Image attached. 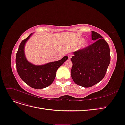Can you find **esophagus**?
Wrapping results in <instances>:
<instances>
[{"mask_svg": "<svg viewBox=\"0 0 125 125\" xmlns=\"http://www.w3.org/2000/svg\"><path fill=\"white\" fill-rule=\"evenodd\" d=\"M72 56V54L68 55V59H70L71 58Z\"/></svg>", "mask_w": 125, "mask_h": 125, "instance_id": "esophagus-1", "label": "esophagus"}]
</instances>
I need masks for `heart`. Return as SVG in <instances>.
I'll return each mask as SVG.
<instances>
[{"instance_id":"b5f03b06","label":"heart","mask_w":125,"mask_h":125,"mask_svg":"<svg viewBox=\"0 0 125 125\" xmlns=\"http://www.w3.org/2000/svg\"><path fill=\"white\" fill-rule=\"evenodd\" d=\"M81 42H84V40H81Z\"/></svg>"}]
</instances>
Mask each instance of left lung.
Returning a JSON list of instances; mask_svg holds the SVG:
<instances>
[{
  "instance_id": "1",
  "label": "left lung",
  "mask_w": 125,
  "mask_h": 125,
  "mask_svg": "<svg viewBox=\"0 0 125 125\" xmlns=\"http://www.w3.org/2000/svg\"><path fill=\"white\" fill-rule=\"evenodd\" d=\"M92 39L95 42L74 52L71 59L72 80L84 87H92L104 79L110 62V48L106 41L93 31Z\"/></svg>"
}]
</instances>
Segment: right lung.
Masks as SVG:
<instances>
[{"mask_svg": "<svg viewBox=\"0 0 125 125\" xmlns=\"http://www.w3.org/2000/svg\"><path fill=\"white\" fill-rule=\"evenodd\" d=\"M31 35L30 34L20 44L16 54V70L21 79L26 84L33 88L42 89L53 82L57 69L68 58L65 56L59 61L41 66H36L29 62L25 56L24 46Z\"/></svg>", "mask_w": 125, "mask_h": 125, "instance_id": "1", "label": "right lung"}]
</instances>
